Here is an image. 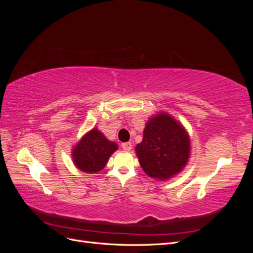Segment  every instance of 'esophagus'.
<instances>
[{"instance_id": "34e87169", "label": "esophagus", "mask_w": 253, "mask_h": 253, "mask_svg": "<svg viewBox=\"0 0 253 253\" xmlns=\"http://www.w3.org/2000/svg\"><path fill=\"white\" fill-rule=\"evenodd\" d=\"M121 147L125 151H131L132 150V143L131 142H125V143L121 144Z\"/></svg>"}]
</instances>
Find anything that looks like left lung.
<instances>
[{
  "label": "left lung",
  "mask_w": 253,
  "mask_h": 253,
  "mask_svg": "<svg viewBox=\"0 0 253 253\" xmlns=\"http://www.w3.org/2000/svg\"><path fill=\"white\" fill-rule=\"evenodd\" d=\"M136 155L149 177L168 180L187 166L190 136L179 121L170 114L159 112L151 116L143 129V138L135 147Z\"/></svg>",
  "instance_id": "left-lung-1"
}]
</instances>
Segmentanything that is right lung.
Listing matches in <instances>:
<instances>
[{
	"instance_id": "add662e5",
	"label": "right lung",
	"mask_w": 253,
	"mask_h": 253,
	"mask_svg": "<svg viewBox=\"0 0 253 253\" xmlns=\"http://www.w3.org/2000/svg\"><path fill=\"white\" fill-rule=\"evenodd\" d=\"M118 144L109 140L97 127L84 134L72 150L73 163L82 172L94 174L101 171Z\"/></svg>"
}]
</instances>
